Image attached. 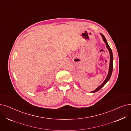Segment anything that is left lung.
<instances>
[{
	"label": "left lung",
	"mask_w": 131,
	"mask_h": 131,
	"mask_svg": "<svg viewBox=\"0 0 131 131\" xmlns=\"http://www.w3.org/2000/svg\"><path fill=\"white\" fill-rule=\"evenodd\" d=\"M101 35L102 37V38H103L104 42H105V43L106 44V47L107 48V49H108L110 53V65H109V72H108L107 74V75L105 79V80H104V81L102 83L100 86L96 88L95 90H94L93 92H92V93H95V92H98L99 90H100L102 87H103L104 85L107 83V82L109 80V79H110V77L111 76L112 74V71H113V54H112V50L111 49V48H110L109 44H108L107 41H106V39L105 38V37H104V36L103 35V34H101Z\"/></svg>",
	"instance_id": "left-lung-1"
}]
</instances>
